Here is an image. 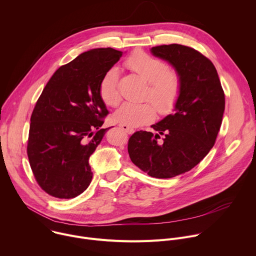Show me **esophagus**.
Returning a JSON list of instances; mask_svg holds the SVG:
<instances>
[{
    "label": "esophagus",
    "mask_w": 256,
    "mask_h": 256,
    "mask_svg": "<svg viewBox=\"0 0 256 256\" xmlns=\"http://www.w3.org/2000/svg\"><path fill=\"white\" fill-rule=\"evenodd\" d=\"M119 126L126 132V133H128V134H132V133H134V129L133 128H131L130 126H128V125H126V124H119Z\"/></svg>",
    "instance_id": "34e87169"
}]
</instances>
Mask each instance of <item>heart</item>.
I'll return each mask as SVG.
<instances>
[{"instance_id": "1", "label": "heart", "mask_w": 256, "mask_h": 256, "mask_svg": "<svg viewBox=\"0 0 256 256\" xmlns=\"http://www.w3.org/2000/svg\"><path fill=\"white\" fill-rule=\"evenodd\" d=\"M125 66L148 82L146 98L152 100L160 113L168 114L174 109L182 90L180 76L176 72L168 70L164 62L142 51H137L127 58ZM98 92L107 106L113 107L119 103V72L116 68L108 70L102 78ZM155 106L150 102H125L116 110L114 117L121 124L139 127L156 119Z\"/></svg>"}]
</instances>
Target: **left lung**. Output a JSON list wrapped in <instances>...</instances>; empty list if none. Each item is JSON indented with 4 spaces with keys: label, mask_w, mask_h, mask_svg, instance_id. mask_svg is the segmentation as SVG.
Wrapping results in <instances>:
<instances>
[{
    "label": "left lung",
    "mask_w": 256,
    "mask_h": 256,
    "mask_svg": "<svg viewBox=\"0 0 256 256\" xmlns=\"http://www.w3.org/2000/svg\"><path fill=\"white\" fill-rule=\"evenodd\" d=\"M152 56L180 74V98L170 114L151 125L156 134L137 131L129 139L132 162L152 178H170L194 168L215 144L225 110V94L210 60L194 48L170 44L152 47ZM166 134L162 144L157 139Z\"/></svg>",
    "instance_id": "8db88e82"
}]
</instances>
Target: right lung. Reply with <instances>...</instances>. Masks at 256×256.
Returning a JSON list of instances; mask_svg holds the SVG:
<instances>
[{
    "instance_id": "add662e5",
    "label": "right lung",
    "mask_w": 256,
    "mask_h": 256,
    "mask_svg": "<svg viewBox=\"0 0 256 256\" xmlns=\"http://www.w3.org/2000/svg\"><path fill=\"white\" fill-rule=\"evenodd\" d=\"M123 52L94 48L60 66L45 86L31 115L28 158L43 190L72 198L90 186V156L107 130L108 110L100 98L102 78Z\"/></svg>"
}]
</instances>
